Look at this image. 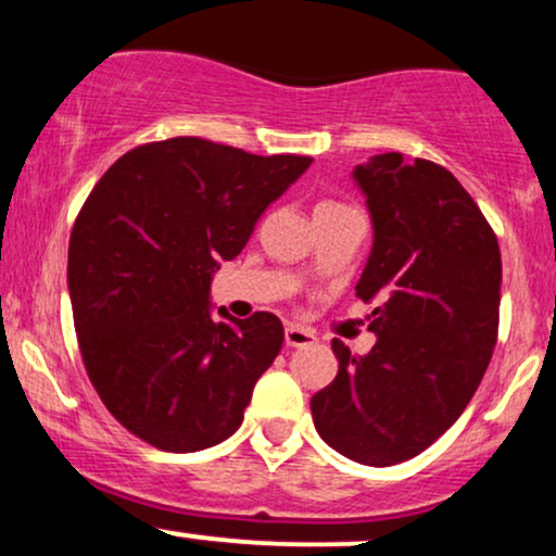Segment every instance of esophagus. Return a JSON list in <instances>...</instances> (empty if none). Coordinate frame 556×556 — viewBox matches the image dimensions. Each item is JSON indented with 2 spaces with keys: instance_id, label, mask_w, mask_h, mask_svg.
Listing matches in <instances>:
<instances>
[{
  "instance_id": "34e87169",
  "label": "esophagus",
  "mask_w": 556,
  "mask_h": 556,
  "mask_svg": "<svg viewBox=\"0 0 556 556\" xmlns=\"http://www.w3.org/2000/svg\"><path fill=\"white\" fill-rule=\"evenodd\" d=\"M314 331L303 329V327H295V324H290V327L285 329V344L287 348H308V344H314Z\"/></svg>"
}]
</instances>
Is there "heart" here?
I'll return each mask as SVG.
<instances>
[{
  "label": "heart",
  "mask_w": 556,
  "mask_h": 556,
  "mask_svg": "<svg viewBox=\"0 0 556 556\" xmlns=\"http://www.w3.org/2000/svg\"><path fill=\"white\" fill-rule=\"evenodd\" d=\"M321 206H334V203H321Z\"/></svg>",
  "instance_id": "obj_1"
}]
</instances>
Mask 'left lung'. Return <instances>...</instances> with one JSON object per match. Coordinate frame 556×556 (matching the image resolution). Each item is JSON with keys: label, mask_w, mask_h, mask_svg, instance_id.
<instances>
[{"label": "left lung", "mask_w": 556, "mask_h": 556, "mask_svg": "<svg viewBox=\"0 0 556 556\" xmlns=\"http://www.w3.org/2000/svg\"><path fill=\"white\" fill-rule=\"evenodd\" d=\"M374 222L355 292L374 308L368 355L331 342L340 371L311 397L318 437L387 468L420 455L463 416L500 329L494 229L450 169L379 154L353 172Z\"/></svg>", "instance_id": "1"}]
</instances>
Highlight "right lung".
I'll use <instances>...</instances> for the list:
<instances>
[{"instance_id":"obj_1","label":"right lung","mask_w":556,"mask_h":556,"mask_svg":"<svg viewBox=\"0 0 556 556\" xmlns=\"http://www.w3.org/2000/svg\"><path fill=\"white\" fill-rule=\"evenodd\" d=\"M203 138L138 146L104 172L70 235L67 285L88 379L127 431L164 452H198L240 429L282 321L212 316L219 261L311 167Z\"/></svg>"}]
</instances>
